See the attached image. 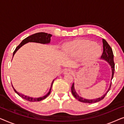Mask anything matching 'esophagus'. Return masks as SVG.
I'll list each match as a JSON object with an SVG mask.
<instances>
[{"instance_id":"34e87169","label":"esophagus","mask_w":124,"mask_h":124,"mask_svg":"<svg viewBox=\"0 0 124 124\" xmlns=\"http://www.w3.org/2000/svg\"><path fill=\"white\" fill-rule=\"evenodd\" d=\"M73 72L71 69H67L64 72V74H72Z\"/></svg>"}]
</instances>
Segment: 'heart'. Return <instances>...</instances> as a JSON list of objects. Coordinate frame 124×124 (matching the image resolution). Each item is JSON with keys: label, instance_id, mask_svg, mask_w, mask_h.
I'll use <instances>...</instances> for the list:
<instances>
[{"label": "heart", "instance_id": "1", "mask_svg": "<svg viewBox=\"0 0 124 124\" xmlns=\"http://www.w3.org/2000/svg\"><path fill=\"white\" fill-rule=\"evenodd\" d=\"M62 50L68 57L82 55L85 60L96 59L101 54V48L99 45L87 39H75L66 42L62 46Z\"/></svg>", "mask_w": 124, "mask_h": 124}]
</instances>
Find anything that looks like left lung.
Returning <instances> with one entry per match:
<instances>
[{"label":"left lung","instance_id":"obj_1","mask_svg":"<svg viewBox=\"0 0 124 124\" xmlns=\"http://www.w3.org/2000/svg\"><path fill=\"white\" fill-rule=\"evenodd\" d=\"M103 52L102 54V55H101V59L105 60L106 62H107L109 64L112 70V77H111V81H112V79L113 77V74H114V72H115V63H114V61H113V51H112V50L111 47H110V46L108 45L107 42L104 39H103ZM111 83L112 82H111L109 87L108 88V90L106 91V93H105L102 96H101V97L100 98H96V99H85V98H84L81 97L80 96H79L78 94H77L75 90V87H74V83H73L72 85V87H71V91H72L73 95L76 99L78 100L79 101H81V102L86 103H96V102H98V101H101V100H102L103 98H104V96L106 95V94H107V93L109 91L110 88H111Z\"/></svg>","mask_w":124,"mask_h":124}]
</instances>
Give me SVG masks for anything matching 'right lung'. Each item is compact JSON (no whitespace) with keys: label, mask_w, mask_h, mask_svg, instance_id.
I'll list each match as a JSON object with an SVG mask.
<instances>
[{"label":"right lung","mask_w":124,"mask_h":124,"mask_svg":"<svg viewBox=\"0 0 124 124\" xmlns=\"http://www.w3.org/2000/svg\"><path fill=\"white\" fill-rule=\"evenodd\" d=\"M51 37H52V35L50 34L43 33V32H40V33H35L31 35H30V36H29L27 37V38L24 39H23V41L21 42V43H20V45L16 47V48L15 49V51L13 52V56L15 55V54H16V52L17 51V50H18V49H20L22 46H23L25 45L26 43H29V42H35V43L44 44V45H45V44H48L50 43ZM54 81V79L51 83V85L50 89V90H49L48 92L47 93V94H46L45 96H41V97H39V98L30 97V96L25 95L24 94H21V93H18V91H17L16 90V89L13 87L12 84V86L13 89L15 90V93H17L18 95H19L20 96H21V98H23V99L26 100V101H42V100L45 99V98H47V96H48V95L50 94L52 86V84H53Z\"/></svg>","instance_id":"right-lung-1"}]
</instances>
